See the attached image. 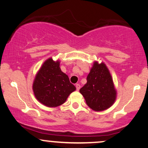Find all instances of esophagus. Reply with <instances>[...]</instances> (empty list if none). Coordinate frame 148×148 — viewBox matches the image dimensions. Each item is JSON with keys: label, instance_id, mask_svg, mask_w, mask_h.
Returning <instances> with one entry per match:
<instances>
[{"label": "esophagus", "instance_id": "obj_1", "mask_svg": "<svg viewBox=\"0 0 148 148\" xmlns=\"http://www.w3.org/2000/svg\"><path fill=\"white\" fill-rule=\"evenodd\" d=\"M76 88L77 90H80V85L79 84H76Z\"/></svg>", "mask_w": 148, "mask_h": 148}]
</instances>
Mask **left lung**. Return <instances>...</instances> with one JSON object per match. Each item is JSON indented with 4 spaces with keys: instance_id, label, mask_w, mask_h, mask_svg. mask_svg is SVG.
<instances>
[{
    "instance_id": "8db88e82",
    "label": "left lung",
    "mask_w": 148,
    "mask_h": 148,
    "mask_svg": "<svg viewBox=\"0 0 148 148\" xmlns=\"http://www.w3.org/2000/svg\"><path fill=\"white\" fill-rule=\"evenodd\" d=\"M80 92L84 97L87 105L96 111H104L111 107L115 101L116 90L105 64L95 62Z\"/></svg>"
}]
</instances>
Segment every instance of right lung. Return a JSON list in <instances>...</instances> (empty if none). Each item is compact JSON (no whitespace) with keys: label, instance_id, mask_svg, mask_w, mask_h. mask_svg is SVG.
Masks as SVG:
<instances>
[{"label":"right lung","instance_id":"add662e5","mask_svg":"<svg viewBox=\"0 0 148 148\" xmlns=\"http://www.w3.org/2000/svg\"><path fill=\"white\" fill-rule=\"evenodd\" d=\"M33 89L35 97L41 103L49 107H56L65 103L76 87L70 82L67 75L62 72L60 62H54L49 58L36 75Z\"/></svg>","mask_w":148,"mask_h":148}]
</instances>
